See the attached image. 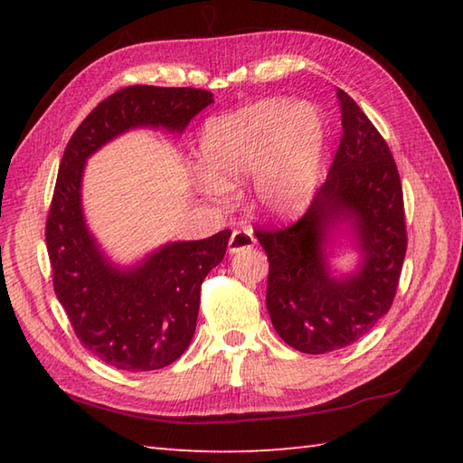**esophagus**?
<instances>
[{
  "label": "esophagus",
  "instance_id": "obj_1",
  "mask_svg": "<svg viewBox=\"0 0 463 463\" xmlns=\"http://www.w3.org/2000/svg\"><path fill=\"white\" fill-rule=\"evenodd\" d=\"M254 234L250 229H237L231 234V241H229V252H241L244 249H250L254 247Z\"/></svg>",
  "mask_w": 463,
  "mask_h": 463
}]
</instances>
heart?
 <instances>
[{
    "label": "heart",
    "instance_id": "1",
    "mask_svg": "<svg viewBox=\"0 0 463 463\" xmlns=\"http://www.w3.org/2000/svg\"><path fill=\"white\" fill-rule=\"evenodd\" d=\"M324 125L310 105L264 99L216 117L201 133V191L216 203L252 179L250 201L272 219H287L308 204L318 183Z\"/></svg>",
    "mask_w": 463,
    "mask_h": 463
}]
</instances>
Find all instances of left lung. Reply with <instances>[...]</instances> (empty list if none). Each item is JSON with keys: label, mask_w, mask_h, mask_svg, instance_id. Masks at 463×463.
<instances>
[{"label": "left lung", "mask_w": 463, "mask_h": 463, "mask_svg": "<svg viewBox=\"0 0 463 463\" xmlns=\"http://www.w3.org/2000/svg\"><path fill=\"white\" fill-rule=\"evenodd\" d=\"M336 95L342 139L326 181L302 219L257 231L269 257L272 326L304 354L346 348L376 326L394 302L408 247L404 194L390 146L348 93ZM340 223L351 229L361 262L336 278L326 247Z\"/></svg>", "instance_id": "1"}]
</instances>
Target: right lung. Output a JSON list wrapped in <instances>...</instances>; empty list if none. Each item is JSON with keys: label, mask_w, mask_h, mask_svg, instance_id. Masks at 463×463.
Listing matches in <instances>:
<instances>
[{"label": "right lung", "mask_w": 463, "mask_h": 463, "mask_svg": "<svg viewBox=\"0 0 463 463\" xmlns=\"http://www.w3.org/2000/svg\"><path fill=\"white\" fill-rule=\"evenodd\" d=\"M211 103V91L193 87H125L97 105L65 146L45 224L53 288L80 342L117 370H159L181 358L196 328L201 284L222 260L231 231L169 242L135 267H117L87 229L85 161L129 129L183 133Z\"/></svg>", "instance_id": "add662e5"}]
</instances>
